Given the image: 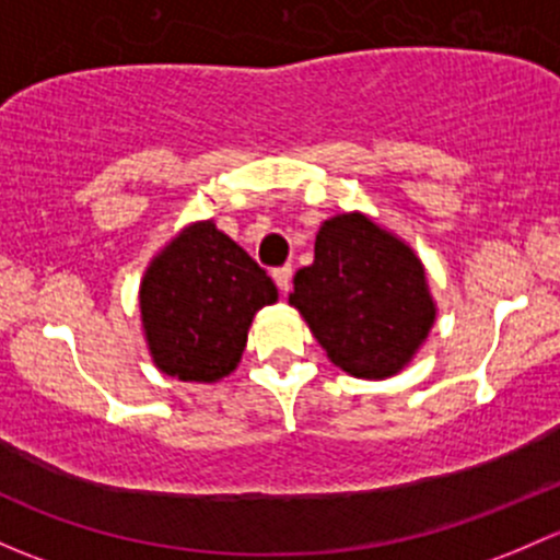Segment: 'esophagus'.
<instances>
[{
    "label": "esophagus",
    "mask_w": 560,
    "mask_h": 560,
    "mask_svg": "<svg viewBox=\"0 0 560 560\" xmlns=\"http://www.w3.org/2000/svg\"><path fill=\"white\" fill-rule=\"evenodd\" d=\"M275 282H278V288L282 293H288V288H291V278H293V269L291 267H278L272 272Z\"/></svg>",
    "instance_id": "34e87169"
}]
</instances>
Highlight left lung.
<instances>
[{"label":"left lung","instance_id":"8db88e82","mask_svg":"<svg viewBox=\"0 0 560 560\" xmlns=\"http://www.w3.org/2000/svg\"><path fill=\"white\" fill-rule=\"evenodd\" d=\"M288 302L331 364L364 380L401 372L436 318L412 247L361 212L323 221L315 261L299 269Z\"/></svg>","mask_w":560,"mask_h":560}]
</instances>
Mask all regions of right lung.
Listing matches in <instances>:
<instances>
[{
  "label": "right lung",
  "instance_id": "1",
  "mask_svg": "<svg viewBox=\"0 0 560 560\" xmlns=\"http://www.w3.org/2000/svg\"><path fill=\"white\" fill-rule=\"evenodd\" d=\"M278 302L272 278L212 221L183 229L148 264L140 313L153 364L183 383L237 369L253 315Z\"/></svg>",
  "mask_w": 560,
  "mask_h": 560
}]
</instances>
